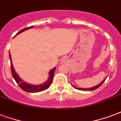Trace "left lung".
Returning a JSON list of instances; mask_svg holds the SVG:
<instances>
[{"instance_id":"8db88e82","label":"left lung","mask_w":121,"mask_h":121,"mask_svg":"<svg viewBox=\"0 0 121 121\" xmlns=\"http://www.w3.org/2000/svg\"><path fill=\"white\" fill-rule=\"evenodd\" d=\"M106 78H107V77H106ZM106 78L104 79V80H102V82H100V83L99 85H97V86H95V87H91V88H80V87H76L74 86H73V87H74V88H75V89H79V90H82V91H93V90H95V89H97V88H99V87L102 84L104 83V81L106 80Z\"/></svg>"}]
</instances>
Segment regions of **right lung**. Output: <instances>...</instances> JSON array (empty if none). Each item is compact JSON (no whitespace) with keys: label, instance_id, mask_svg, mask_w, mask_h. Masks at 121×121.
Instances as JSON below:
<instances>
[{"label":"right lung","instance_id":"obj_1","mask_svg":"<svg viewBox=\"0 0 121 121\" xmlns=\"http://www.w3.org/2000/svg\"><path fill=\"white\" fill-rule=\"evenodd\" d=\"M33 27H34V26L25 28L24 29H22V30H21L20 32H18L15 36H16L17 35L19 34L20 33L24 32L25 30H28V29H30V28ZM9 60H10V63H11V71H12V76L13 77V78L15 79V82H17V84H19V86L20 87H21L23 91H26V92H28V93H38V92H40V91H45V90L48 89V88L50 87V84H51L52 82L53 76H54V74L56 67H54L52 69H51V70L49 71V73H48V74H49L48 78L47 79V80L45 82V83H43V84H40V85H33V84H29V83H27V82H25L23 80H22V79L20 78L19 76L18 75V74L16 73V71H15L14 67H13V64H12V57H11L10 52H9Z\"/></svg>","mask_w":121,"mask_h":121}]
</instances>
